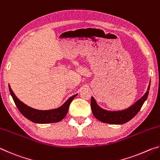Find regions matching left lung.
Listing matches in <instances>:
<instances>
[{"label": "left lung", "instance_id": "1", "mask_svg": "<svg viewBox=\"0 0 160 160\" xmlns=\"http://www.w3.org/2000/svg\"><path fill=\"white\" fill-rule=\"evenodd\" d=\"M150 88V81L149 83L148 90L141 98L135 102L131 107L126 109L119 111L107 110L99 107L93 97H91V109L93 115L97 119L103 123L109 124H123L129 121L138 113L148 98L149 90Z\"/></svg>", "mask_w": 160, "mask_h": 160}]
</instances>
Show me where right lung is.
<instances>
[{
    "label": "right lung",
    "instance_id": "right-lung-1",
    "mask_svg": "<svg viewBox=\"0 0 160 160\" xmlns=\"http://www.w3.org/2000/svg\"><path fill=\"white\" fill-rule=\"evenodd\" d=\"M8 88L13 101H14L16 107H18L20 113L25 118L31 121L32 122L36 123H56L63 120L67 114L70 104L72 101V99L77 96V94H75V95L70 97L63 104H62L61 107L56 108V109L49 110H38L24 104L16 97L10 85H8Z\"/></svg>",
    "mask_w": 160,
    "mask_h": 160
}]
</instances>
